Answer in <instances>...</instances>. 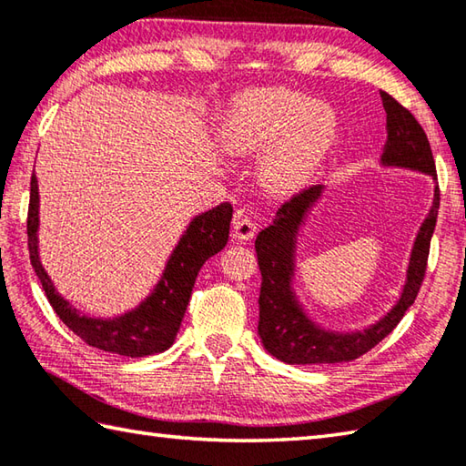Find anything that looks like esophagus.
<instances>
[{"label": "esophagus", "mask_w": 466, "mask_h": 466, "mask_svg": "<svg viewBox=\"0 0 466 466\" xmlns=\"http://www.w3.org/2000/svg\"><path fill=\"white\" fill-rule=\"evenodd\" d=\"M256 233H258L256 221H253L251 217L245 215L243 210H239V213H237L235 218H233V237H235V239L248 241V239H251V237L256 235Z\"/></svg>", "instance_id": "obj_1"}]
</instances>
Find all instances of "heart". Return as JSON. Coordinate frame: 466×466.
<instances>
[{"label": "heart", "instance_id": "b5f03b06", "mask_svg": "<svg viewBox=\"0 0 466 466\" xmlns=\"http://www.w3.org/2000/svg\"><path fill=\"white\" fill-rule=\"evenodd\" d=\"M339 134L337 111L324 101L271 86L235 105L225 119L223 139L233 152H260L258 174L278 195L294 192L312 178Z\"/></svg>", "mask_w": 466, "mask_h": 466}]
</instances>
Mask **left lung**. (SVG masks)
Segmentation results:
<instances>
[{"instance_id": "obj_1", "label": "left lung", "mask_w": 466, "mask_h": 466, "mask_svg": "<svg viewBox=\"0 0 466 466\" xmlns=\"http://www.w3.org/2000/svg\"><path fill=\"white\" fill-rule=\"evenodd\" d=\"M381 101L385 116H388V126H385L388 139L383 146L381 164L424 172L436 180L434 157L422 126L385 91H381ZM322 190V184H316V187L298 192L278 208L274 223L266 227L256 239L261 271L258 332L268 353L289 365L353 361L371 350L377 342H381L398 327L403 314L414 304L420 286L424 282L430 239H432L436 227L438 207H441V190L436 184L432 207L416 235L408 263L406 284H403L396 306L363 330L335 332L320 329L310 320V316L296 300L292 288L298 231L304 225L309 210L319 203Z\"/></svg>"}]
</instances>
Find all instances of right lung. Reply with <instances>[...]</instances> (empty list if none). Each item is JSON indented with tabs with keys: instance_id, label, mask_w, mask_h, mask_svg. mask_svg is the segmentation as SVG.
I'll return each instance as SVG.
<instances>
[{
	"instance_id": "1",
	"label": "right lung",
	"mask_w": 466,
	"mask_h": 466,
	"mask_svg": "<svg viewBox=\"0 0 466 466\" xmlns=\"http://www.w3.org/2000/svg\"><path fill=\"white\" fill-rule=\"evenodd\" d=\"M231 217L233 207L223 203L192 218L166 263L160 282L137 309L116 319H91L73 309L56 292L42 268L38 258V180L36 174H32L28 207L30 261L58 319L86 345L124 357L156 355L168 349L177 339L200 268L208 258L221 251L229 239Z\"/></svg>"
}]
</instances>
